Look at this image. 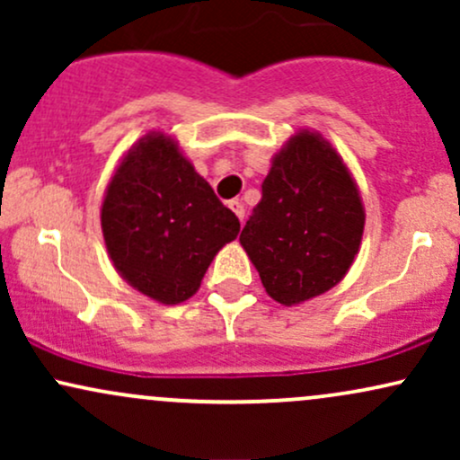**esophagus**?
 <instances>
[{
  "mask_svg": "<svg viewBox=\"0 0 460 460\" xmlns=\"http://www.w3.org/2000/svg\"><path fill=\"white\" fill-rule=\"evenodd\" d=\"M229 209L237 216V218H240V223H244V214H246V209H244V203H242L240 199L229 200Z\"/></svg>",
  "mask_w": 460,
  "mask_h": 460,
  "instance_id": "esophagus-1",
  "label": "esophagus"
}]
</instances>
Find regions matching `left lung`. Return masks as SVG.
I'll list each match as a JSON object with an SVG mask.
<instances>
[{"label":"left lung","mask_w":460,"mask_h":460,"mask_svg":"<svg viewBox=\"0 0 460 460\" xmlns=\"http://www.w3.org/2000/svg\"><path fill=\"white\" fill-rule=\"evenodd\" d=\"M363 223L341 157L320 134L300 131L274 157L240 242L266 292L281 305H298L344 279Z\"/></svg>","instance_id":"obj_1"}]
</instances>
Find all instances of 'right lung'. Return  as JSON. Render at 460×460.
Instances as JSON below:
<instances>
[{"mask_svg":"<svg viewBox=\"0 0 460 460\" xmlns=\"http://www.w3.org/2000/svg\"><path fill=\"white\" fill-rule=\"evenodd\" d=\"M102 229L114 268L153 300L175 305L199 289L240 220L164 134L145 136L110 181Z\"/></svg>","mask_w":460,"mask_h":460,"instance_id":"add662e5","label":"right lung"}]
</instances>
